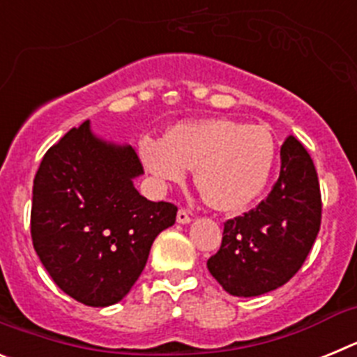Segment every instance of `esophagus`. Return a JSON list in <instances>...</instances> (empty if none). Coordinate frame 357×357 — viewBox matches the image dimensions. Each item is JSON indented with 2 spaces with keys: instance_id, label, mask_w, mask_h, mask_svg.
<instances>
[{
  "instance_id": "obj_1",
  "label": "esophagus",
  "mask_w": 357,
  "mask_h": 357,
  "mask_svg": "<svg viewBox=\"0 0 357 357\" xmlns=\"http://www.w3.org/2000/svg\"><path fill=\"white\" fill-rule=\"evenodd\" d=\"M176 222L182 223V225H184V223H189L191 222V214L185 209H178V213H176Z\"/></svg>"
}]
</instances>
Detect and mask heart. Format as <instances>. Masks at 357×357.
Returning <instances> with one entry per match:
<instances>
[{
  "mask_svg": "<svg viewBox=\"0 0 357 357\" xmlns=\"http://www.w3.org/2000/svg\"><path fill=\"white\" fill-rule=\"evenodd\" d=\"M139 153L160 185L181 184L195 169V184L211 207L238 211L264 189L277 148L268 128L214 118L178 123L166 137L143 135Z\"/></svg>",
  "mask_w": 357,
  "mask_h": 357,
  "instance_id": "1",
  "label": "heart"
}]
</instances>
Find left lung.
<instances>
[{
	"label": "left lung",
	"mask_w": 357,
	"mask_h": 357,
	"mask_svg": "<svg viewBox=\"0 0 357 357\" xmlns=\"http://www.w3.org/2000/svg\"><path fill=\"white\" fill-rule=\"evenodd\" d=\"M321 223L313 159L288 135L280 173L259 206L227 220L222 247L207 259L211 275L234 296H257L286 284L304 264Z\"/></svg>",
	"instance_id": "1"
}]
</instances>
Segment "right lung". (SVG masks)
<instances>
[{"label":"right lung","instance_id":"obj_1","mask_svg":"<svg viewBox=\"0 0 357 357\" xmlns=\"http://www.w3.org/2000/svg\"><path fill=\"white\" fill-rule=\"evenodd\" d=\"M143 172L134 148L96 139L89 119L44 153L33 181L31 241L55 284L82 304L121 301L153 239L175 223L176 206L146 200L134 188Z\"/></svg>","mask_w":357,"mask_h":357}]
</instances>
